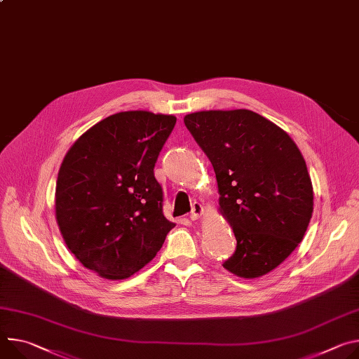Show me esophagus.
I'll use <instances>...</instances> for the list:
<instances>
[{"label": "esophagus", "instance_id": "esophagus-1", "mask_svg": "<svg viewBox=\"0 0 359 359\" xmlns=\"http://www.w3.org/2000/svg\"><path fill=\"white\" fill-rule=\"evenodd\" d=\"M203 215V206L199 203V202H194L193 205H191V212H190V219L191 220H196V219H199L201 216Z\"/></svg>", "mask_w": 359, "mask_h": 359}]
</instances>
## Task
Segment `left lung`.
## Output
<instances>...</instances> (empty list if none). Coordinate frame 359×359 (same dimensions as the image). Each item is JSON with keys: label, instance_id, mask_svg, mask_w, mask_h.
Listing matches in <instances>:
<instances>
[{"label": "left lung", "instance_id": "obj_1", "mask_svg": "<svg viewBox=\"0 0 359 359\" xmlns=\"http://www.w3.org/2000/svg\"><path fill=\"white\" fill-rule=\"evenodd\" d=\"M184 124L212 163L220 213L233 227L236 250L223 268L246 279L269 273L301 243L313 212L298 146L245 109L191 113Z\"/></svg>", "mask_w": 359, "mask_h": 359}]
</instances>
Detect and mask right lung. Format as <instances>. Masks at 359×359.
Here are the masks:
<instances>
[{"label": "right lung", "instance_id": "add662e5", "mask_svg": "<svg viewBox=\"0 0 359 359\" xmlns=\"http://www.w3.org/2000/svg\"><path fill=\"white\" fill-rule=\"evenodd\" d=\"M176 124L170 114L121 111L70 147L55 186V219L70 252L106 279H126L156 256L175 227L154 177Z\"/></svg>", "mask_w": 359, "mask_h": 359}]
</instances>
